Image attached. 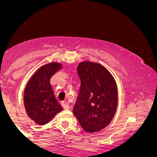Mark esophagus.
<instances>
[{
    "mask_svg": "<svg viewBox=\"0 0 157 157\" xmlns=\"http://www.w3.org/2000/svg\"><path fill=\"white\" fill-rule=\"evenodd\" d=\"M62 105H63V109H66V110L69 109V108H70V106H69V105H68V102H63Z\"/></svg>",
    "mask_w": 157,
    "mask_h": 157,
    "instance_id": "34e87169",
    "label": "esophagus"
}]
</instances>
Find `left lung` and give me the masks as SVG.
Segmentation results:
<instances>
[{
	"label": "left lung",
	"mask_w": 157,
	"mask_h": 157,
	"mask_svg": "<svg viewBox=\"0 0 157 157\" xmlns=\"http://www.w3.org/2000/svg\"><path fill=\"white\" fill-rule=\"evenodd\" d=\"M77 72L80 88L73 113L85 131L96 132L109 125L116 112V82L104 66L95 63H81Z\"/></svg>",
	"instance_id": "1"
}]
</instances>
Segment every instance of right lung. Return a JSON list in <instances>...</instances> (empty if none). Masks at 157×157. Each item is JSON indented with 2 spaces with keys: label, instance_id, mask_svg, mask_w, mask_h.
<instances>
[{
  "label": "right lung",
  "instance_id": "right-lung-1",
  "mask_svg": "<svg viewBox=\"0 0 157 157\" xmlns=\"http://www.w3.org/2000/svg\"><path fill=\"white\" fill-rule=\"evenodd\" d=\"M62 65L51 63L40 68L29 81L24 91V105L27 114L36 123L43 125L63 110L56 100L50 79Z\"/></svg>",
  "mask_w": 157,
  "mask_h": 157
}]
</instances>
